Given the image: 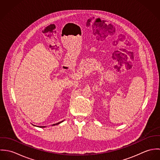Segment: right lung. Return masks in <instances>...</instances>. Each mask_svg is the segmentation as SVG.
<instances>
[{"label":"right lung","mask_w":160,"mask_h":160,"mask_svg":"<svg viewBox=\"0 0 160 160\" xmlns=\"http://www.w3.org/2000/svg\"><path fill=\"white\" fill-rule=\"evenodd\" d=\"M63 122V121H61V122H58V123H56V124H52V126H55V125H58V124H60L61 122ZM34 126H35V125H34ZM38 127H39V126H38ZM39 128H46V126H40V127H39Z\"/></svg>","instance_id":"obj_1"}]
</instances>
